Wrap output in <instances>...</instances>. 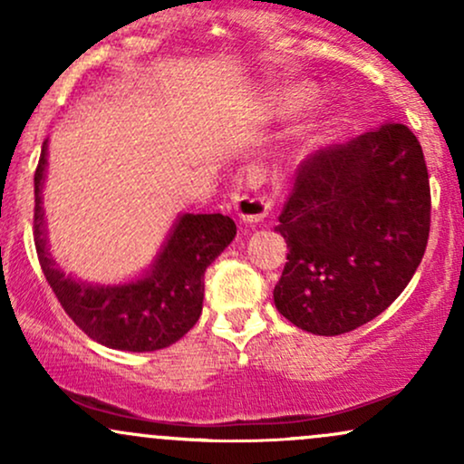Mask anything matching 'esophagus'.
<instances>
[{
    "mask_svg": "<svg viewBox=\"0 0 464 464\" xmlns=\"http://www.w3.org/2000/svg\"><path fill=\"white\" fill-rule=\"evenodd\" d=\"M244 180H246V185L264 183V168H259V165H248ZM231 198L239 220L246 222V225H255V222L262 220V218H266V214L270 211V207H273V198H268V196L246 194V191H236Z\"/></svg>",
    "mask_w": 464,
    "mask_h": 464,
    "instance_id": "34e87169",
    "label": "esophagus"
}]
</instances>
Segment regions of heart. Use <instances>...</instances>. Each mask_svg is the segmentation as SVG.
<instances>
[{
	"label": "heart",
	"mask_w": 464,
	"mask_h": 464,
	"mask_svg": "<svg viewBox=\"0 0 464 464\" xmlns=\"http://www.w3.org/2000/svg\"><path fill=\"white\" fill-rule=\"evenodd\" d=\"M312 98H314V93L310 92V89H301V92H295V93H292L290 104H292V106H296V109H299V106H305L307 102H312Z\"/></svg>",
	"instance_id": "obj_1"
}]
</instances>
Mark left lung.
<instances>
[{
	"mask_svg": "<svg viewBox=\"0 0 464 464\" xmlns=\"http://www.w3.org/2000/svg\"><path fill=\"white\" fill-rule=\"evenodd\" d=\"M430 214L428 165L408 126L384 124L310 154L276 225L290 248L276 310L316 335L380 316L417 273Z\"/></svg>",
	"mask_w": 464,
	"mask_h": 464,
	"instance_id": "left-lung-1",
	"label": "left lung"
}]
</instances>
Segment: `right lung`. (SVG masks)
Listing matches in <instances>:
<instances>
[{"mask_svg": "<svg viewBox=\"0 0 464 464\" xmlns=\"http://www.w3.org/2000/svg\"><path fill=\"white\" fill-rule=\"evenodd\" d=\"M45 165L47 141L34 172V246L67 316L95 343L120 351H157L183 338L200 318L207 266L236 237V222L222 214H185L146 276L121 285L80 284L58 268L47 250L41 207Z\"/></svg>", "mask_w": 464, "mask_h": 464, "instance_id": "right-lung-1", "label": "right lung"}]
</instances>
